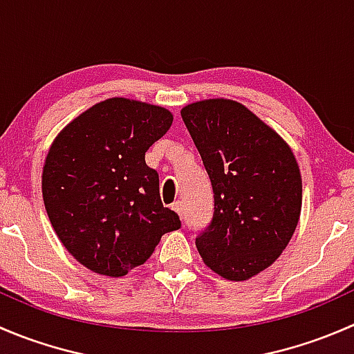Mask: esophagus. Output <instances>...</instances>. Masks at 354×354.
Here are the masks:
<instances>
[{
    "label": "esophagus",
    "mask_w": 354,
    "mask_h": 354,
    "mask_svg": "<svg viewBox=\"0 0 354 354\" xmlns=\"http://www.w3.org/2000/svg\"><path fill=\"white\" fill-rule=\"evenodd\" d=\"M171 209H173L174 212H176L178 216L181 217V219H183V203H181V202H174L173 205H171Z\"/></svg>",
    "instance_id": "1"
}]
</instances>
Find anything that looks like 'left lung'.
Returning <instances> with one entry per match:
<instances>
[{
	"label": "left lung",
	"instance_id": "obj_1",
	"mask_svg": "<svg viewBox=\"0 0 354 354\" xmlns=\"http://www.w3.org/2000/svg\"><path fill=\"white\" fill-rule=\"evenodd\" d=\"M214 190V217L195 245L207 267L246 281L272 266L301 214L291 147L246 106L205 99L181 109Z\"/></svg>",
	"mask_w": 354,
	"mask_h": 354
}]
</instances>
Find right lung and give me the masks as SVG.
Returning a JSON list of instances; mask_svg holds the SVG:
<instances>
[{
  "mask_svg": "<svg viewBox=\"0 0 354 354\" xmlns=\"http://www.w3.org/2000/svg\"><path fill=\"white\" fill-rule=\"evenodd\" d=\"M173 124L166 108L111 97L56 135L42 167L53 230L77 262L121 277L142 266L180 217L162 205L159 174L145 152Z\"/></svg>",
  "mask_w": 354,
  "mask_h": 354,
  "instance_id": "add662e5",
  "label": "right lung"
}]
</instances>
